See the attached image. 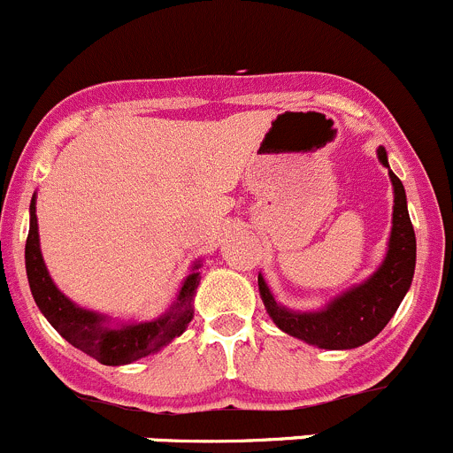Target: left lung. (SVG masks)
<instances>
[{"mask_svg": "<svg viewBox=\"0 0 453 453\" xmlns=\"http://www.w3.org/2000/svg\"><path fill=\"white\" fill-rule=\"evenodd\" d=\"M378 158L382 160L384 167H388L384 147L378 150ZM388 176L395 192L388 252L384 264L365 284L350 288L319 312H293L274 302L264 277L259 274V293L265 311L281 331L319 349H355L373 340L387 326L393 312L398 311L416 270V232L409 219L403 183L393 172H388Z\"/></svg>", "mask_w": 453, "mask_h": 453, "instance_id": "8db88e82", "label": "left lung"}]
</instances>
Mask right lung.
Here are the masks:
<instances>
[{
    "label": "right lung",
    "mask_w": 453,
    "mask_h": 453,
    "mask_svg": "<svg viewBox=\"0 0 453 453\" xmlns=\"http://www.w3.org/2000/svg\"><path fill=\"white\" fill-rule=\"evenodd\" d=\"M198 268V264H196ZM27 274L31 284L33 299L37 308L44 312L50 326L60 333L69 344L91 355L93 360L107 366L131 365L145 355L156 353L165 344L179 337L192 322V297L198 286V273L185 279L179 299L167 315L154 322L131 324V326L111 328L107 319L91 311L75 306L60 290L55 288L53 279L46 273L44 259L40 252V234H37L35 198L31 201V227L27 239Z\"/></svg>",
    "instance_id": "right-lung-1"
}]
</instances>
